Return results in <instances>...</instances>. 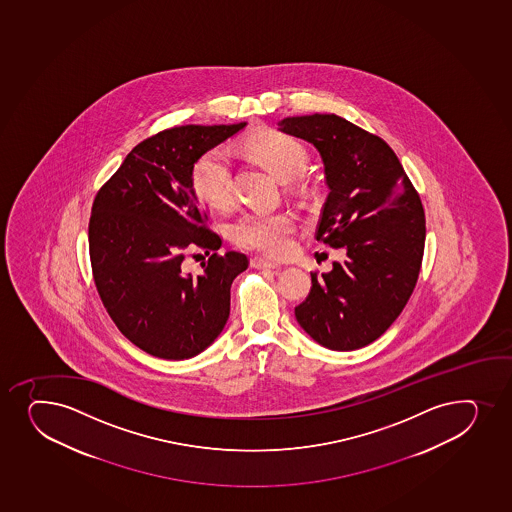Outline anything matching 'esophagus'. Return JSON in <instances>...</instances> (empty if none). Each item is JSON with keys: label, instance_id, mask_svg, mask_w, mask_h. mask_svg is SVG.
Returning a JSON list of instances; mask_svg holds the SVG:
<instances>
[{"label": "esophagus", "instance_id": "1", "mask_svg": "<svg viewBox=\"0 0 512 512\" xmlns=\"http://www.w3.org/2000/svg\"><path fill=\"white\" fill-rule=\"evenodd\" d=\"M252 267H253V269H259V270L281 269V267H279V265L272 264V262H269V260H264V259H252Z\"/></svg>", "mask_w": 512, "mask_h": 512}]
</instances>
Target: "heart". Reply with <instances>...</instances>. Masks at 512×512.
Wrapping results in <instances>:
<instances>
[{
    "mask_svg": "<svg viewBox=\"0 0 512 512\" xmlns=\"http://www.w3.org/2000/svg\"><path fill=\"white\" fill-rule=\"evenodd\" d=\"M248 147L269 167L277 179L297 177L306 167L308 155L303 145L281 133L264 132L250 138ZM194 191L204 203L223 206L231 194V152L226 145L208 150L193 169ZM294 218L289 213H247L231 225V238L240 247L267 255H282L291 247Z\"/></svg>",
    "mask_w": 512,
    "mask_h": 512,
    "instance_id": "heart-1",
    "label": "heart"
}]
</instances>
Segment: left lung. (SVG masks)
Instances as JSON below:
<instances>
[{"label": "left lung", "instance_id": "left-lung-1", "mask_svg": "<svg viewBox=\"0 0 512 512\" xmlns=\"http://www.w3.org/2000/svg\"><path fill=\"white\" fill-rule=\"evenodd\" d=\"M277 130L314 145L328 186L316 240L347 259L311 275L297 323L321 347L350 352L384 335L413 294L423 260L424 211L394 150L338 115L289 116Z\"/></svg>", "mask_w": 512, "mask_h": 512}]
</instances>
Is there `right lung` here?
<instances>
[{
  "instance_id": "right-lung-1",
  "label": "right lung",
  "mask_w": 512,
  "mask_h": 512,
  "mask_svg": "<svg viewBox=\"0 0 512 512\" xmlns=\"http://www.w3.org/2000/svg\"><path fill=\"white\" fill-rule=\"evenodd\" d=\"M186 125L143 140L99 189L89 220L94 282L118 330L143 352L186 360L221 335L243 253L211 255L198 277L182 269L189 245L218 250L193 186L201 155L242 132Z\"/></svg>"
}]
</instances>
